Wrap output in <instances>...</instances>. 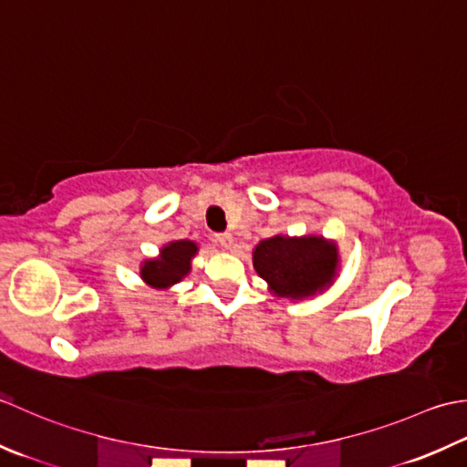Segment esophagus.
<instances>
[{"instance_id":"obj_1","label":"esophagus","mask_w":467,"mask_h":467,"mask_svg":"<svg viewBox=\"0 0 467 467\" xmlns=\"http://www.w3.org/2000/svg\"><path fill=\"white\" fill-rule=\"evenodd\" d=\"M215 244L220 245L222 250H232L234 235H232V234H217V235H215Z\"/></svg>"}]
</instances>
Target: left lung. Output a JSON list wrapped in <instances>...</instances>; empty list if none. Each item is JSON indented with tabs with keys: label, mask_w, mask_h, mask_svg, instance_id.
Instances as JSON below:
<instances>
[{
	"label": "left lung",
	"mask_w": 467,
	"mask_h": 467,
	"mask_svg": "<svg viewBox=\"0 0 467 467\" xmlns=\"http://www.w3.org/2000/svg\"><path fill=\"white\" fill-rule=\"evenodd\" d=\"M254 268L275 296L302 300L335 282L338 250L322 235H274L255 245Z\"/></svg>",
	"instance_id": "obj_1"
}]
</instances>
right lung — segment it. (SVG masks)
Masks as SVG:
<instances>
[{
  "label": "right lung",
  "mask_w": 467,
  "mask_h": 467,
  "mask_svg": "<svg viewBox=\"0 0 467 467\" xmlns=\"http://www.w3.org/2000/svg\"><path fill=\"white\" fill-rule=\"evenodd\" d=\"M197 244L192 240H175L161 247L159 258L140 264V278L147 286L167 290L175 286L192 272V260L197 254Z\"/></svg>",
  "instance_id": "right-lung-1"
}]
</instances>
